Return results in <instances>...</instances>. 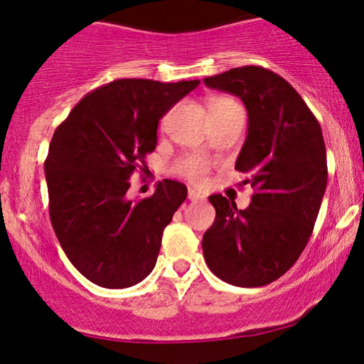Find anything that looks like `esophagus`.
Wrapping results in <instances>:
<instances>
[{
    "mask_svg": "<svg viewBox=\"0 0 364 364\" xmlns=\"http://www.w3.org/2000/svg\"><path fill=\"white\" fill-rule=\"evenodd\" d=\"M188 198L191 200V202H198V200H203V195H200L198 191H195V190H188Z\"/></svg>",
    "mask_w": 364,
    "mask_h": 364,
    "instance_id": "34e87169",
    "label": "esophagus"
}]
</instances>
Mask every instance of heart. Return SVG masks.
<instances>
[{
	"label": "heart",
	"instance_id": "1",
	"mask_svg": "<svg viewBox=\"0 0 364 364\" xmlns=\"http://www.w3.org/2000/svg\"><path fill=\"white\" fill-rule=\"evenodd\" d=\"M208 111H210V116H220L231 111H241V107L229 97H210L208 99ZM208 168H210V162L205 157L186 156L176 164V173L191 183H202Z\"/></svg>",
	"mask_w": 364,
	"mask_h": 364
}]
</instances>
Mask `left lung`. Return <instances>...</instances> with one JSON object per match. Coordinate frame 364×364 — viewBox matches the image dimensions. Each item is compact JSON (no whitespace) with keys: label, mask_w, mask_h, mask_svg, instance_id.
Listing matches in <instances>:
<instances>
[{"label":"left lung","mask_w":364,"mask_h":364,"mask_svg":"<svg viewBox=\"0 0 364 364\" xmlns=\"http://www.w3.org/2000/svg\"><path fill=\"white\" fill-rule=\"evenodd\" d=\"M203 82L245 102L248 135L235 168L253 188L245 210L223 195L208 196L215 220L203 235V258L224 282L267 286L294 265L318 215L328 173L320 123L291 83L262 66Z\"/></svg>","instance_id":"left-lung-1"}]
</instances>
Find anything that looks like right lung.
<instances>
[{
  "mask_svg": "<svg viewBox=\"0 0 364 364\" xmlns=\"http://www.w3.org/2000/svg\"><path fill=\"white\" fill-rule=\"evenodd\" d=\"M198 83L118 78L89 92L54 132L44 162L49 217L63 252L90 282L123 289L156 267L162 232L188 190L162 179L154 195L129 200V178L147 173L159 119Z\"/></svg>",
  "mask_w": 364,
  "mask_h": 364,
  "instance_id": "right-lung-1",
  "label": "right lung"
}]
</instances>
